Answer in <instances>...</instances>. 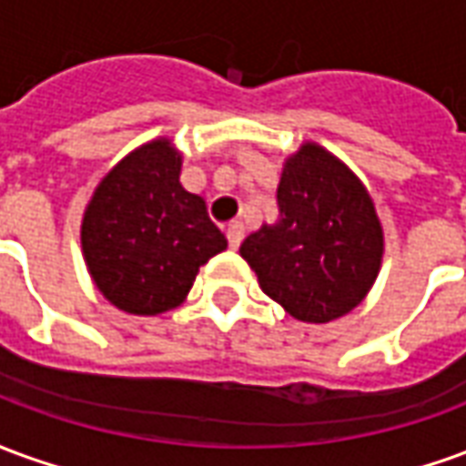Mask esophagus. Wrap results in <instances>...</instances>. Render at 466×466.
Here are the masks:
<instances>
[{
    "label": "esophagus",
    "instance_id": "34e87169",
    "mask_svg": "<svg viewBox=\"0 0 466 466\" xmlns=\"http://www.w3.org/2000/svg\"><path fill=\"white\" fill-rule=\"evenodd\" d=\"M227 239H229V247L237 249L244 239V224L242 222H232L227 227Z\"/></svg>",
    "mask_w": 466,
    "mask_h": 466
}]
</instances>
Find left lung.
Here are the masks:
<instances>
[{"label":"left lung","mask_w":466,"mask_h":466,"mask_svg":"<svg viewBox=\"0 0 466 466\" xmlns=\"http://www.w3.org/2000/svg\"><path fill=\"white\" fill-rule=\"evenodd\" d=\"M279 217L239 247L262 292L309 324L350 314L377 282L384 229L367 187L317 142L284 159Z\"/></svg>","instance_id":"left-lung-1"}]
</instances>
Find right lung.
<instances>
[{
	"label": "right lung",
	"mask_w": 466,
	"mask_h": 466,
	"mask_svg": "<svg viewBox=\"0 0 466 466\" xmlns=\"http://www.w3.org/2000/svg\"><path fill=\"white\" fill-rule=\"evenodd\" d=\"M169 137L137 147L96 184L82 217V254L96 289L127 314L157 317L187 299L199 267L227 249L199 194L179 182Z\"/></svg>",
	"instance_id": "right-lung-1"
}]
</instances>
